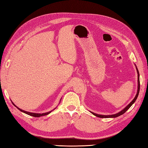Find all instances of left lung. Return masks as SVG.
Listing matches in <instances>:
<instances>
[{
    "instance_id": "left-lung-1",
    "label": "left lung",
    "mask_w": 148,
    "mask_h": 148,
    "mask_svg": "<svg viewBox=\"0 0 148 148\" xmlns=\"http://www.w3.org/2000/svg\"><path fill=\"white\" fill-rule=\"evenodd\" d=\"M136 69H137V75H138V79H137V82H138V86H137V94H136V97H135V98H134V99L130 103L126 106L125 108H123L122 111H121V112H119V113H116V114H113V115H99V114H97V113H93V112H91V113H92V115H95L96 116H98V117H99V118H115V117H117V116H121V115H123V113H124L130 107V106H131L134 103V102L136 101V99H137V97H138V95H139V90H140V81H139V71H138V69H137V67L136 66Z\"/></svg>"
}]
</instances>
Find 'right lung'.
<instances>
[{"label":"right lung","instance_id":"add662e5","mask_svg":"<svg viewBox=\"0 0 148 148\" xmlns=\"http://www.w3.org/2000/svg\"><path fill=\"white\" fill-rule=\"evenodd\" d=\"M12 104L14 105L16 107L18 108V110H19L21 111V112H23V113H26V114H27V115H30V116H35V117H40V116H44V115H48V114H49V113H50V112H52L53 110H51V111H50V112H47V113H32V112H26V111H25V110H21V109H20L19 108H18V106H16L13 103V102H12ZM53 110H55V109H53Z\"/></svg>","mask_w":148,"mask_h":148}]
</instances>
